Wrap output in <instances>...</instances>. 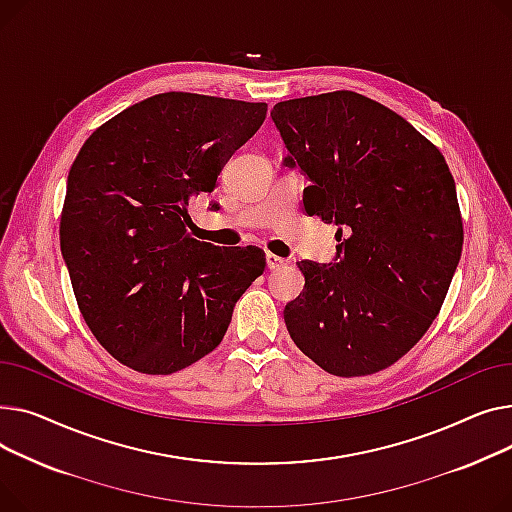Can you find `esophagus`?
<instances>
[{
  "instance_id": "obj_1",
  "label": "esophagus",
  "mask_w": 512,
  "mask_h": 512,
  "mask_svg": "<svg viewBox=\"0 0 512 512\" xmlns=\"http://www.w3.org/2000/svg\"><path fill=\"white\" fill-rule=\"evenodd\" d=\"M287 264V260L285 258H281V256H277V254H266V266L270 268V270H279V268H283Z\"/></svg>"
}]
</instances>
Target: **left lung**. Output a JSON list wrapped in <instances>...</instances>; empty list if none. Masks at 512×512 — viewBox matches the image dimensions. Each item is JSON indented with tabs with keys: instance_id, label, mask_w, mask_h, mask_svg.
Listing matches in <instances>:
<instances>
[{
	"instance_id": "obj_1",
	"label": "left lung",
	"mask_w": 512,
	"mask_h": 512,
	"mask_svg": "<svg viewBox=\"0 0 512 512\" xmlns=\"http://www.w3.org/2000/svg\"><path fill=\"white\" fill-rule=\"evenodd\" d=\"M285 167L310 186L304 208L335 223L333 262L302 260L285 306L293 343L335 376L395 364L440 312L461 250L455 179L440 150L388 107L337 90L277 103Z\"/></svg>"
}]
</instances>
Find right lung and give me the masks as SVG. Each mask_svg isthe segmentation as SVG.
Segmentation results:
<instances>
[{
    "label": "right lung",
    "mask_w": 512,
    "mask_h": 512,
    "mask_svg": "<svg viewBox=\"0 0 512 512\" xmlns=\"http://www.w3.org/2000/svg\"><path fill=\"white\" fill-rule=\"evenodd\" d=\"M264 117L266 103L163 93L80 148L59 244L78 308L117 362L142 374L192 366L223 341L237 299L264 273L260 248H219L188 231L190 202L215 190Z\"/></svg>",
    "instance_id": "1"
}]
</instances>
